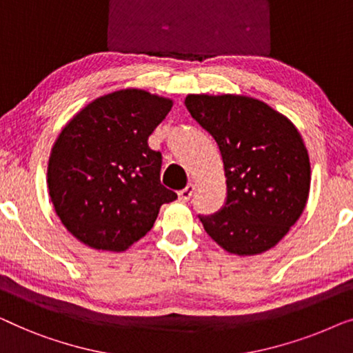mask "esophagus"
<instances>
[{
    "label": "esophagus",
    "instance_id": "esophagus-1",
    "mask_svg": "<svg viewBox=\"0 0 353 353\" xmlns=\"http://www.w3.org/2000/svg\"><path fill=\"white\" fill-rule=\"evenodd\" d=\"M193 192H195V185H193V183H187L185 188H182V190L177 192L179 200H181V201H188L192 198Z\"/></svg>",
    "mask_w": 353,
    "mask_h": 353
}]
</instances>
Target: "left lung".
Returning <instances> with one entry per match:
<instances>
[{
  "mask_svg": "<svg viewBox=\"0 0 353 353\" xmlns=\"http://www.w3.org/2000/svg\"><path fill=\"white\" fill-rule=\"evenodd\" d=\"M185 107L214 137L224 163V206L198 216L206 233L232 254L270 250L296 224L309 196L310 163L301 134L257 99L190 94Z\"/></svg>",
  "mask_w": 353,
  "mask_h": 353,
  "instance_id": "8db88e82",
  "label": "left lung"
}]
</instances>
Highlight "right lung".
<instances>
[{
  "mask_svg": "<svg viewBox=\"0 0 353 353\" xmlns=\"http://www.w3.org/2000/svg\"><path fill=\"white\" fill-rule=\"evenodd\" d=\"M172 102L125 89L88 103L59 134L48 187L67 230L94 250L125 251L155 224L176 192L161 185L163 157L148 136Z\"/></svg>",
  "mask_w": 353,
  "mask_h": 353,
  "instance_id": "1",
  "label": "right lung"
}]
</instances>
